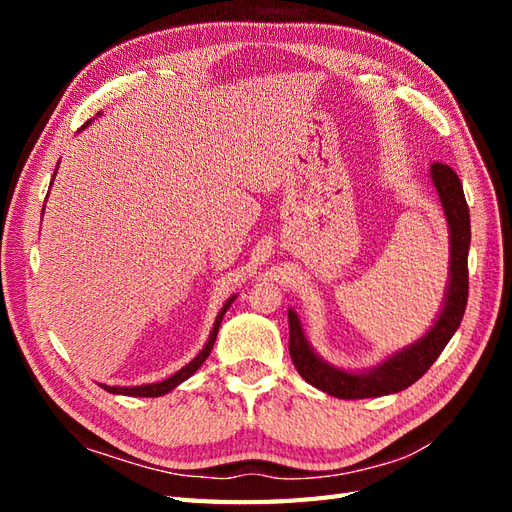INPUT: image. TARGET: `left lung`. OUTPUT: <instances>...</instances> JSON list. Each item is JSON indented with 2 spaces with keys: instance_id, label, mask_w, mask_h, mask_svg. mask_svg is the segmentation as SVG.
Segmentation results:
<instances>
[{
  "instance_id": "left-lung-1",
  "label": "left lung",
  "mask_w": 512,
  "mask_h": 512,
  "mask_svg": "<svg viewBox=\"0 0 512 512\" xmlns=\"http://www.w3.org/2000/svg\"><path fill=\"white\" fill-rule=\"evenodd\" d=\"M429 173L433 187H436L440 195L444 215H447L451 244L447 297H444V306L438 314V319L422 339L402 347L396 354L387 356L380 365L365 369V372H345V369L325 363L323 358L312 350L306 334H303L297 312L288 310V350L292 363H295L301 378H306L312 387L325 391V394L343 400H358L396 394V391L407 389L409 385L416 383L433 363H436V358L442 354L444 347H447L455 330L460 328L466 310V299H469V204H466L458 173L449 165L433 162Z\"/></svg>"
}]
</instances>
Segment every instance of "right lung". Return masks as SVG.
Here are the masks:
<instances>
[{
    "mask_svg": "<svg viewBox=\"0 0 512 512\" xmlns=\"http://www.w3.org/2000/svg\"><path fill=\"white\" fill-rule=\"evenodd\" d=\"M85 125H90V123H85ZM57 173V171H54ZM54 178V176H52ZM235 297L237 295H233L231 299H226V303L222 306V310L217 312V317H215V323H213V330H211V334H209V341H206V345L202 347L200 350V354L193 358V361L189 363V365H184L180 372H176L173 376H169V378H165V380H160V383H149V385H136V387H110V385H101L105 391H110V394H121V396H143V398H156V396H165V394H169L171 389H176L180 383H184V380H187L189 376H193L195 372H198V369L202 367V363L206 361V358H209V354H211V350H213V343H215V339H217V330H220V323H222V319H224V314H226V310L231 308V303L235 301Z\"/></svg>",
    "mask_w": 512,
    "mask_h": 512,
    "instance_id": "1",
    "label": "right lung"
}]
</instances>
